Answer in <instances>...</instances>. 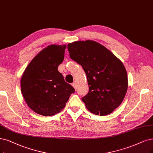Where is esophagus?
Masks as SVG:
<instances>
[{"instance_id": "esophagus-1", "label": "esophagus", "mask_w": 153, "mask_h": 153, "mask_svg": "<svg viewBox=\"0 0 153 153\" xmlns=\"http://www.w3.org/2000/svg\"><path fill=\"white\" fill-rule=\"evenodd\" d=\"M72 86L74 87V89H76V83H75V82H73V83H72Z\"/></svg>"}]
</instances>
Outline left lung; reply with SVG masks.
Instances as JSON below:
<instances>
[{"instance_id":"obj_1","label":"left lung","mask_w":153,"mask_h":153,"mask_svg":"<svg viewBox=\"0 0 153 153\" xmlns=\"http://www.w3.org/2000/svg\"><path fill=\"white\" fill-rule=\"evenodd\" d=\"M70 57L85 72L89 92L82 98L88 110L106 115L119 106L128 88L127 74L122 62L102 45L92 40L67 45Z\"/></svg>"}]
</instances>
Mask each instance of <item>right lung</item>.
Here are the masks:
<instances>
[{"instance_id":"right-lung-1","label":"right lung","mask_w":153,"mask_h":153,"mask_svg":"<svg viewBox=\"0 0 153 153\" xmlns=\"http://www.w3.org/2000/svg\"><path fill=\"white\" fill-rule=\"evenodd\" d=\"M65 48V45H49L34 57L22 76V94L28 106L38 114H58L75 92L58 71Z\"/></svg>"}]
</instances>
